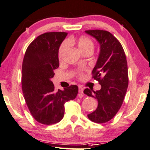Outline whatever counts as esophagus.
I'll list each match as a JSON object with an SVG mask.
<instances>
[{
  "label": "esophagus",
  "mask_w": 150,
  "mask_h": 150,
  "mask_svg": "<svg viewBox=\"0 0 150 150\" xmlns=\"http://www.w3.org/2000/svg\"><path fill=\"white\" fill-rule=\"evenodd\" d=\"M83 90H84V88H83V87L79 86V92L81 93V94H83Z\"/></svg>",
  "instance_id": "esophagus-1"
}]
</instances>
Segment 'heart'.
<instances>
[{"label":"heart","mask_w":150,"mask_h":150,"mask_svg":"<svg viewBox=\"0 0 150 150\" xmlns=\"http://www.w3.org/2000/svg\"><path fill=\"white\" fill-rule=\"evenodd\" d=\"M73 42H74V39L69 40V43H73ZM76 43L77 45L78 48L82 53H84V52H93V50H94V43L93 40L90 38H89V37L81 36L76 41ZM67 42H64L61 44V45L59 47V50H58V56L59 57H61L64 52H65V50L67 49Z\"/></svg>","instance_id":"b5f03b06"}]
</instances>
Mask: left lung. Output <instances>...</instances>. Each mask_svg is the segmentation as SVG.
Segmentation results:
<instances>
[{
	"label": "left lung",
	"instance_id": "8db88e82",
	"mask_svg": "<svg viewBox=\"0 0 150 150\" xmlns=\"http://www.w3.org/2000/svg\"><path fill=\"white\" fill-rule=\"evenodd\" d=\"M100 45V52L92 78L101 85L100 90L85 89L84 94L98 100L94 112L87 115L97 123H104L114 118L120 110L128 87V69L126 56L120 42L105 30H87Z\"/></svg>",
	"mask_w": 150,
	"mask_h": 150
}]
</instances>
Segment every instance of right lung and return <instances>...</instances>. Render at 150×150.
Returning a JSON list of instances; mask_svg holds the SVG:
<instances>
[{
	"label": "right lung",
	"mask_w": 150,
	"mask_h": 150,
	"mask_svg": "<svg viewBox=\"0 0 150 150\" xmlns=\"http://www.w3.org/2000/svg\"><path fill=\"white\" fill-rule=\"evenodd\" d=\"M67 33L47 32L28 46L22 65V89L25 102L34 119L53 125L64 116V105L77 96L79 87L71 85L54 90L51 81L59 66L58 50Z\"/></svg>",
	"instance_id": "1"
}]
</instances>
